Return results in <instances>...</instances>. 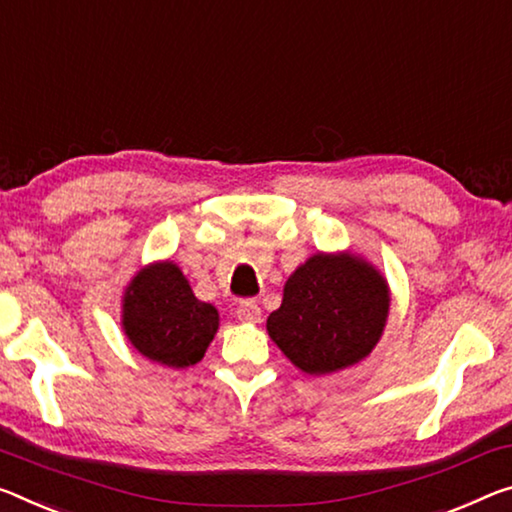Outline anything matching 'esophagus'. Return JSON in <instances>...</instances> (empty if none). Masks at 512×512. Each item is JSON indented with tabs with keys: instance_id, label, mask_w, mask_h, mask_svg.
<instances>
[{
	"instance_id": "esophagus-1",
	"label": "esophagus",
	"mask_w": 512,
	"mask_h": 512,
	"mask_svg": "<svg viewBox=\"0 0 512 512\" xmlns=\"http://www.w3.org/2000/svg\"><path fill=\"white\" fill-rule=\"evenodd\" d=\"M234 316L243 323H259V319H262V307L255 300H241L237 310H234Z\"/></svg>"
}]
</instances>
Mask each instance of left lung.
<instances>
[{
    "label": "left lung",
    "mask_w": 512,
    "mask_h": 512,
    "mask_svg": "<svg viewBox=\"0 0 512 512\" xmlns=\"http://www.w3.org/2000/svg\"><path fill=\"white\" fill-rule=\"evenodd\" d=\"M389 291L380 273L355 257L314 255L285 285L266 330L305 373H330L367 358L383 335Z\"/></svg>",
    "instance_id": "obj_1"
}]
</instances>
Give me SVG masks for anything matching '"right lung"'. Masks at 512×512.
<instances>
[{
  "instance_id": "obj_1",
  "label": "right lung",
  "mask_w": 512,
  "mask_h": 512,
  "mask_svg": "<svg viewBox=\"0 0 512 512\" xmlns=\"http://www.w3.org/2000/svg\"><path fill=\"white\" fill-rule=\"evenodd\" d=\"M123 326L145 358L182 369L202 360L218 330V312L193 296L175 264L161 262L127 287Z\"/></svg>"
}]
</instances>
